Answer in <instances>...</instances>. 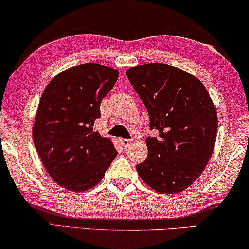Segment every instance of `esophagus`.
<instances>
[{
    "label": "esophagus",
    "mask_w": 249,
    "mask_h": 249,
    "mask_svg": "<svg viewBox=\"0 0 249 249\" xmlns=\"http://www.w3.org/2000/svg\"><path fill=\"white\" fill-rule=\"evenodd\" d=\"M120 143L122 144V146H124V147H127V146H129V145H130L131 141L130 140H127V138H121Z\"/></svg>",
    "instance_id": "esophagus-1"
}]
</instances>
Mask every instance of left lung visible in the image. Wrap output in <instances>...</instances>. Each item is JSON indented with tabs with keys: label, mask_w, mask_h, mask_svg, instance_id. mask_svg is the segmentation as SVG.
<instances>
[{
	"label": "left lung",
	"mask_w": 249,
	"mask_h": 249,
	"mask_svg": "<svg viewBox=\"0 0 249 249\" xmlns=\"http://www.w3.org/2000/svg\"><path fill=\"white\" fill-rule=\"evenodd\" d=\"M147 109V158L137 164L141 178L161 193L189 188L201 175L214 151L217 113L205 86L191 74L167 64H145L127 71Z\"/></svg>",
	"instance_id": "left-lung-1"
}]
</instances>
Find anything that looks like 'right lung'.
Instances as JSON below:
<instances>
[{"mask_svg": "<svg viewBox=\"0 0 249 249\" xmlns=\"http://www.w3.org/2000/svg\"><path fill=\"white\" fill-rule=\"evenodd\" d=\"M118 77L117 70L87 63L58 74L42 93L34 145L51 178L70 191L98 184L117 157L112 142L93 130V122Z\"/></svg>", "mask_w": 249, "mask_h": 249, "instance_id": "add662e5", "label": "right lung"}]
</instances>
